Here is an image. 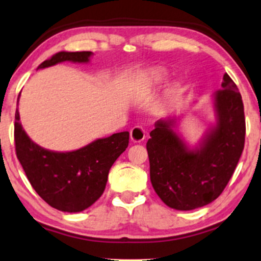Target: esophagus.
Listing matches in <instances>:
<instances>
[{
    "label": "esophagus",
    "mask_w": 261,
    "mask_h": 261,
    "mask_svg": "<svg viewBox=\"0 0 261 261\" xmlns=\"http://www.w3.org/2000/svg\"><path fill=\"white\" fill-rule=\"evenodd\" d=\"M130 139L133 143H141L145 139V130L141 127H134L130 130Z\"/></svg>",
    "instance_id": "esophagus-1"
}]
</instances>
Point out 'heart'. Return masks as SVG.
I'll use <instances>...</instances> for the list:
<instances>
[{"label": "heart", "mask_w": 261, "mask_h": 261, "mask_svg": "<svg viewBox=\"0 0 261 261\" xmlns=\"http://www.w3.org/2000/svg\"><path fill=\"white\" fill-rule=\"evenodd\" d=\"M169 79L168 70L163 67H151L141 70L135 77L132 97L134 100L141 101L162 89Z\"/></svg>", "instance_id": "heart-1"}]
</instances>
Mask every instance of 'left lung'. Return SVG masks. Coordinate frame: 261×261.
Returning a JSON list of instances; mask_svg holds the SVG:
<instances>
[{
  "instance_id": "1",
  "label": "left lung",
  "mask_w": 261,
  "mask_h": 261,
  "mask_svg": "<svg viewBox=\"0 0 261 261\" xmlns=\"http://www.w3.org/2000/svg\"><path fill=\"white\" fill-rule=\"evenodd\" d=\"M216 124L191 147L178 133V117L154 123L146 148L152 187L169 207L189 211L210 204L224 191L245 146L246 122L238 86L224 74L212 96Z\"/></svg>"
}]
</instances>
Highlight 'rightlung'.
Instances as JSON below:
<instances>
[{"label":"right lung","mask_w":261,"mask_h":261,"mask_svg":"<svg viewBox=\"0 0 261 261\" xmlns=\"http://www.w3.org/2000/svg\"><path fill=\"white\" fill-rule=\"evenodd\" d=\"M92 55L91 51H60L37 69L61 62L87 63ZM14 140L16 157L39 197L54 208L74 213L90 207L103 194L110 168L128 147L129 133L97 139L75 151H50L30 139L16 109Z\"/></svg>","instance_id":"right-lung-1"}]
</instances>
